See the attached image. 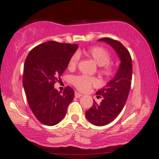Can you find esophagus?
<instances>
[{"mask_svg": "<svg viewBox=\"0 0 159 159\" xmlns=\"http://www.w3.org/2000/svg\"><path fill=\"white\" fill-rule=\"evenodd\" d=\"M82 95L81 93H75V96L76 98H80L81 97Z\"/></svg>", "mask_w": 159, "mask_h": 159, "instance_id": "34e87169", "label": "esophagus"}]
</instances>
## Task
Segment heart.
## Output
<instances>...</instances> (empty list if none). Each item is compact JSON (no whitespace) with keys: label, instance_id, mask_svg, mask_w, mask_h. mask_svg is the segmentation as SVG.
Listing matches in <instances>:
<instances>
[{"label":"heart","instance_id":"obj_1","mask_svg":"<svg viewBox=\"0 0 159 159\" xmlns=\"http://www.w3.org/2000/svg\"><path fill=\"white\" fill-rule=\"evenodd\" d=\"M84 54L88 57L91 58L95 63L99 66H102L101 72L105 76H110L113 73L112 66L109 64L111 61V55L105 48L100 46H93L88 48L84 52ZM78 54H74L71 57L69 61V68L74 69L78 64ZM72 83L78 90L81 92L88 90L93 85L97 83L96 78L88 77L85 75L75 76L72 78Z\"/></svg>","mask_w":159,"mask_h":159}]
</instances>
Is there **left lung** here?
Instances as JSON below:
<instances>
[{"mask_svg":"<svg viewBox=\"0 0 159 159\" xmlns=\"http://www.w3.org/2000/svg\"><path fill=\"white\" fill-rule=\"evenodd\" d=\"M98 41L110 45L120 60V67L114 77L96 92L98 98L102 97L101 102L97 104L93 100V105L85 112L86 118L90 123L102 126L112 122L126 102L132 84V63L129 51L121 43L110 38H102Z\"/></svg>","mask_w":159,"mask_h":159,"instance_id":"1","label":"left lung"}]
</instances>
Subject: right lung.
Listing matches in <instances>:
<instances>
[{"label":"right lung","instance_id":"add662e5","mask_svg":"<svg viewBox=\"0 0 159 159\" xmlns=\"http://www.w3.org/2000/svg\"><path fill=\"white\" fill-rule=\"evenodd\" d=\"M78 48V44L48 41L33 48L25 60L24 90L34 116L45 125L59 123L73 100L72 87L67 86L61 94L54 85Z\"/></svg>","mask_w":159,"mask_h":159}]
</instances>
